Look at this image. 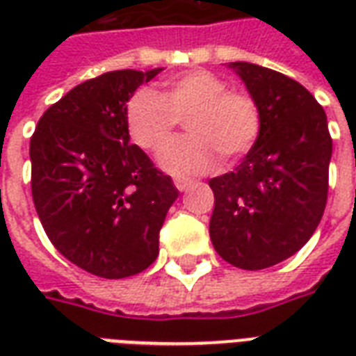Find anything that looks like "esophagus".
I'll return each instance as SVG.
<instances>
[{"label": "esophagus", "mask_w": 356, "mask_h": 356, "mask_svg": "<svg viewBox=\"0 0 356 356\" xmlns=\"http://www.w3.org/2000/svg\"><path fill=\"white\" fill-rule=\"evenodd\" d=\"M173 184L177 186V190L184 192V190L190 186V181H188V179H183V177H173Z\"/></svg>", "instance_id": "obj_1"}]
</instances>
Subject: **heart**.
Masks as SVG:
<instances>
[{
    "mask_svg": "<svg viewBox=\"0 0 356 356\" xmlns=\"http://www.w3.org/2000/svg\"><path fill=\"white\" fill-rule=\"evenodd\" d=\"M186 118L184 138L161 156V166L175 175H201L216 166L218 155L233 162L253 149L262 127L257 99L231 90L227 81L209 70L175 75L156 94L138 88L129 96L123 120L129 138L147 153H161Z\"/></svg>",
    "mask_w": 356,
    "mask_h": 356,
    "instance_id": "heart-1",
    "label": "heart"
}]
</instances>
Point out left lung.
<instances>
[{"mask_svg":"<svg viewBox=\"0 0 356 356\" xmlns=\"http://www.w3.org/2000/svg\"><path fill=\"white\" fill-rule=\"evenodd\" d=\"M262 114L253 149L234 172L209 181L214 249L242 270L298 253L325 211L332 138L325 111L303 85L275 70L231 63Z\"/></svg>","mask_w":356,"mask_h":356,"instance_id":"1","label":"left lung"}]
</instances>
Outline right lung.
I'll return each mask as SVG.
<instances>
[{
  "label": "right lung",
  "instance_id": "right-lung-1",
  "mask_svg": "<svg viewBox=\"0 0 356 356\" xmlns=\"http://www.w3.org/2000/svg\"><path fill=\"white\" fill-rule=\"evenodd\" d=\"M162 68L116 70L53 103L31 136V192L47 238L70 262L105 279L155 262L177 200L172 177L129 144L123 108Z\"/></svg>",
  "mask_w": 356,
  "mask_h": 356
}]
</instances>
